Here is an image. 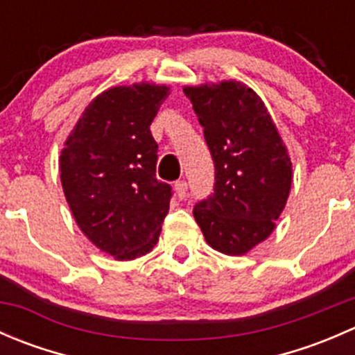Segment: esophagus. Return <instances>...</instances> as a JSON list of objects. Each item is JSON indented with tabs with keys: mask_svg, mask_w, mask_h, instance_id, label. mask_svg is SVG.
I'll return each instance as SVG.
<instances>
[{
	"mask_svg": "<svg viewBox=\"0 0 355 355\" xmlns=\"http://www.w3.org/2000/svg\"><path fill=\"white\" fill-rule=\"evenodd\" d=\"M175 194H177L178 199H184L185 194H187V182H177V184H175Z\"/></svg>",
	"mask_w": 355,
	"mask_h": 355,
	"instance_id": "obj_1",
	"label": "esophagus"
}]
</instances>
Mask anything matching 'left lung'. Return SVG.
I'll list each match as a JSON object with an SVG mask.
<instances>
[{
    "label": "left lung",
    "instance_id": "1",
    "mask_svg": "<svg viewBox=\"0 0 355 355\" xmlns=\"http://www.w3.org/2000/svg\"><path fill=\"white\" fill-rule=\"evenodd\" d=\"M214 161V192L194 207L206 242L244 256L277 228L290 187L288 149L263 99L244 82L185 85Z\"/></svg>",
    "mask_w": 355,
    "mask_h": 355
}]
</instances>
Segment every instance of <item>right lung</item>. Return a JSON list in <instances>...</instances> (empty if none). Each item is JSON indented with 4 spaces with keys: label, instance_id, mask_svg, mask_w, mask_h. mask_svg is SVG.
I'll use <instances>...</instances> for the list:
<instances>
[{
    "label": "right lung",
    "instance_id": "add662e5",
    "mask_svg": "<svg viewBox=\"0 0 355 355\" xmlns=\"http://www.w3.org/2000/svg\"><path fill=\"white\" fill-rule=\"evenodd\" d=\"M170 94L155 82L114 85L96 96L60 155L65 199L82 234L118 261L151 252L170 209L171 187L156 178L149 125Z\"/></svg>",
    "mask_w": 355,
    "mask_h": 355
}]
</instances>
